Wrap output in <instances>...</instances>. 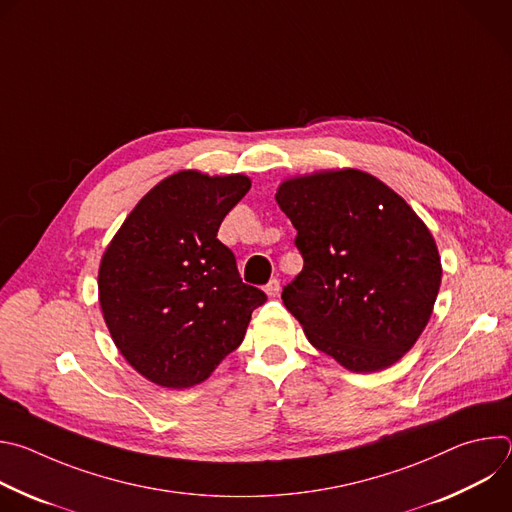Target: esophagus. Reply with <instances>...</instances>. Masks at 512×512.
<instances>
[{
	"mask_svg": "<svg viewBox=\"0 0 512 512\" xmlns=\"http://www.w3.org/2000/svg\"><path fill=\"white\" fill-rule=\"evenodd\" d=\"M265 294L271 298H275L279 294V279H275V277L269 279V283L265 285Z\"/></svg>",
	"mask_w": 512,
	"mask_h": 512,
	"instance_id": "obj_1",
	"label": "esophagus"
}]
</instances>
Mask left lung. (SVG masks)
I'll return each mask as SVG.
<instances>
[{
	"label": "left lung",
	"mask_w": 512,
	"mask_h": 512,
	"mask_svg": "<svg viewBox=\"0 0 512 512\" xmlns=\"http://www.w3.org/2000/svg\"><path fill=\"white\" fill-rule=\"evenodd\" d=\"M275 200L304 259L283 287L285 308L348 371L391 367L423 332L442 283L440 253L421 218L360 170L287 180Z\"/></svg>",
	"instance_id": "left-lung-1"
}]
</instances>
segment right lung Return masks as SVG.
I'll use <instances>...</instances> for the list:
<instances>
[{"label":"right lung","mask_w":512,"mask_h":512,"mask_svg":"<svg viewBox=\"0 0 512 512\" xmlns=\"http://www.w3.org/2000/svg\"><path fill=\"white\" fill-rule=\"evenodd\" d=\"M249 178L178 172L145 194L107 247L99 302L113 342L156 385L202 383L245 338L265 304L216 239Z\"/></svg>","instance_id":"add662e5"}]
</instances>
